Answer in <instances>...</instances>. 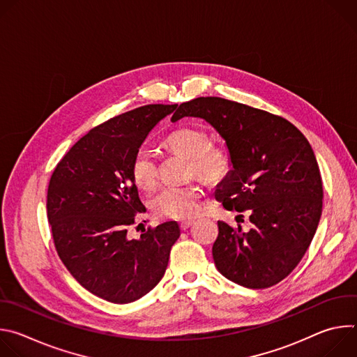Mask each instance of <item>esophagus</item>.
I'll return each instance as SVG.
<instances>
[{"instance_id": "1", "label": "esophagus", "mask_w": 357, "mask_h": 357, "mask_svg": "<svg viewBox=\"0 0 357 357\" xmlns=\"http://www.w3.org/2000/svg\"><path fill=\"white\" fill-rule=\"evenodd\" d=\"M193 223H195L193 220H185V222H182V223L179 225V226H181V230H186V229H189Z\"/></svg>"}]
</instances>
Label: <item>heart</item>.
<instances>
[{"label": "heart", "mask_w": 357, "mask_h": 357, "mask_svg": "<svg viewBox=\"0 0 357 357\" xmlns=\"http://www.w3.org/2000/svg\"><path fill=\"white\" fill-rule=\"evenodd\" d=\"M164 145L174 154L189 160L190 175L196 174L208 183L222 182L230 172L229 152L219 145H209L203 130L181 128L169 134ZM131 178L142 190L155 186L158 179L157 162L146 149H138L131 161ZM202 189L196 183L162 188L151 200V209L158 218L189 219L200 211Z\"/></svg>", "instance_id": "heart-1"}]
</instances>
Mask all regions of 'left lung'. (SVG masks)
<instances>
[{
    "instance_id": "1",
    "label": "left lung",
    "mask_w": 357,
    "mask_h": 357,
    "mask_svg": "<svg viewBox=\"0 0 357 357\" xmlns=\"http://www.w3.org/2000/svg\"><path fill=\"white\" fill-rule=\"evenodd\" d=\"M197 117L225 139L231 169L216 199L250 211L243 233L219 220L212 254L227 280L251 289L282 281L308 250L322 215V178L314 149L288 120L220 97L182 103L171 121Z\"/></svg>"
}]
</instances>
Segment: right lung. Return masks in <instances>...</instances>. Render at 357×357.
<instances>
[{"instance_id": "obj_1", "label": "right lung", "mask_w": 357, "mask_h": 357, "mask_svg": "<svg viewBox=\"0 0 357 357\" xmlns=\"http://www.w3.org/2000/svg\"><path fill=\"white\" fill-rule=\"evenodd\" d=\"M176 106H142L94 127L49 181L47 220L59 257L82 287L109 302L128 303L154 288L181 236L176 222H165L127 237V226L145 211L131 178L132 157Z\"/></svg>"}]
</instances>
